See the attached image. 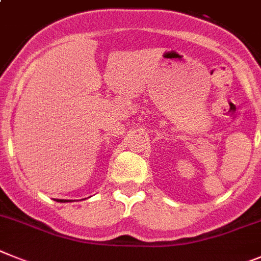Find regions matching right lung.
Here are the masks:
<instances>
[{
    "instance_id": "obj_1",
    "label": "right lung",
    "mask_w": 261,
    "mask_h": 261,
    "mask_svg": "<svg viewBox=\"0 0 261 261\" xmlns=\"http://www.w3.org/2000/svg\"><path fill=\"white\" fill-rule=\"evenodd\" d=\"M59 202H65L64 199H60V201H59Z\"/></svg>"
}]
</instances>
